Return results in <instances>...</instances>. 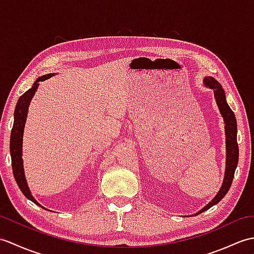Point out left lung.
Segmentation results:
<instances>
[{
	"label": "left lung",
	"instance_id": "obj_1",
	"mask_svg": "<svg viewBox=\"0 0 254 254\" xmlns=\"http://www.w3.org/2000/svg\"><path fill=\"white\" fill-rule=\"evenodd\" d=\"M204 84L212 88L214 92V97L216 104L219 106L220 113L223 116L224 122H225V134H226V169H225V176H224V182L221 187L220 191L217 192L214 199L209 202L205 207L200 210L197 214L202 213L203 211L210 209L212 205L219 203L224 196L227 193L229 188L232 186L234 180L235 170L237 168L238 159H239V148L237 143V121H236L234 111L229 108V106L226 102L225 93L222 85L217 82L214 78L207 76L204 78Z\"/></svg>",
	"mask_w": 254,
	"mask_h": 254
}]
</instances>
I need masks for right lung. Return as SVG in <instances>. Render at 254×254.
<instances>
[{
    "instance_id": "1",
    "label": "right lung",
    "mask_w": 254,
    "mask_h": 254,
    "mask_svg": "<svg viewBox=\"0 0 254 254\" xmlns=\"http://www.w3.org/2000/svg\"><path fill=\"white\" fill-rule=\"evenodd\" d=\"M52 74H46L34 82V84L30 90H28L26 93H23L19 97L18 102H17L15 114H14V126L11 128L10 133V143H9V150H10V157H11V168H13L14 178L16 180L17 185L19 186L20 190L25 196L30 199L32 202L35 204L42 207L37 200H35L32 194L29 190V187L27 185V181L25 178V172H23V164H22V158H21V148H22V135H23V128H25V123L27 119L28 108L29 104H30L31 99L34 95L35 91L39 86L40 81H44L51 78ZM43 208V207H42Z\"/></svg>"
}]
</instances>
